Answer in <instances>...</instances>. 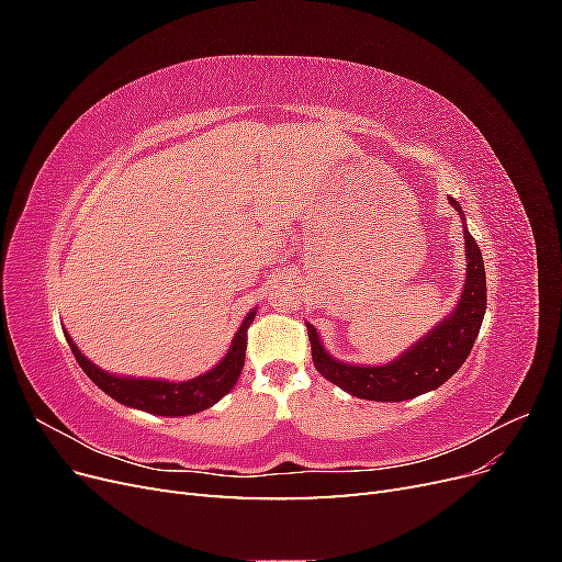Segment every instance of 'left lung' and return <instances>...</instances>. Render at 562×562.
<instances>
[{
    "instance_id": "8db88e82",
    "label": "left lung",
    "mask_w": 562,
    "mask_h": 562,
    "mask_svg": "<svg viewBox=\"0 0 562 562\" xmlns=\"http://www.w3.org/2000/svg\"><path fill=\"white\" fill-rule=\"evenodd\" d=\"M450 203L457 209V201L450 196ZM467 241V283L457 310L436 326L427 337L419 339V345L407 349L401 359L378 368L347 366L335 361L323 349L316 328L307 323L312 361L314 368L328 382L342 386L351 396L368 401H407L427 391L436 389L450 380L462 368L471 347L479 337L481 323L485 316V265L479 244H475L469 229H464Z\"/></svg>"
}]
</instances>
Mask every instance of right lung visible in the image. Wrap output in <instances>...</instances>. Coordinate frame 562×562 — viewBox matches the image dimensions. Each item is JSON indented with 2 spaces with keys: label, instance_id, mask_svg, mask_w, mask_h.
Returning <instances> with one entry per match:
<instances>
[{
  "label": "right lung",
  "instance_id": "right-lung-1",
  "mask_svg": "<svg viewBox=\"0 0 562 562\" xmlns=\"http://www.w3.org/2000/svg\"><path fill=\"white\" fill-rule=\"evenodd\" d=\"M252 318H255V312L246 316L239 333L234 335L232 347L225 359L220 361L211 372H206V375L194 378L190 382L131 380V378L110 375V372L93 366L87 356L77 349V345H72L70 335L65 337L67 342H70V349L81 370L87 372V375L93 380V384L103 389L108 396L151 415L180 417V415H194V413L206 411V407H211L225 394H229V389L236 384V380H239L244 361H246V342H248L246 335Z\"/></svg>",
  "mask_w": 562,
  "mask_h": 562
}]
</instances>
